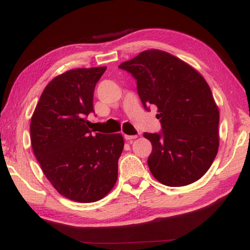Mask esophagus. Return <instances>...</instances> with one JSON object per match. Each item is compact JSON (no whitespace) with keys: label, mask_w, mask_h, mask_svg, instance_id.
I'll list each match as a JSON object with an SVG mask.
<instances>
[{"label":"esophagus","mask_w":250,"mask_h":250,"mask_svg":"<svg viewBox=\"0 0 250 250\" xmlns=\"http://www.w3.org/2000/svg\"><path fill=\"white\" fill-rule=\"evenodd\" d=\"M124 138L126 141H133L137 138V135H124Z\"/></svg>","instance_id":"obj_1"}]
</instances>
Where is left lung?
<instances>
[{"label": "left lung", "instance_id": "obj_1", "mask_svg": "<svg viewBox=\"0 0 250 250\" xmlns=\"http://www.w3.org/2000/svg\"><path fill=\"white\" fill-rule=\"evenodd\" d=\"M137 83L145 108L157 107L162 133L151 141L149 171L167 187L191 184L206 174L219 148V109L206 79L183 60L162 50H145L120 64Z\"/></svg>", "mask_w": 250, "mask_h": 250}]
</instances>
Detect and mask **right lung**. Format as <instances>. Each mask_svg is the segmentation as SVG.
<instances>
[{"label": "right lung", "mask_w": 250, "mask_h": 250, "mask_svg": "<svg viewBox=\"0 0 250 250\" xmlns=\"http://www.w3.org/2000/svg\"><path fill=\"white\" fill-rule=\"evenodd\" d=\"M106 67L78 68L45 86L34 109L30 134L34 155L52 187L69 200L98 201L117 181L121 134L93 133L96 83Z\"/></svg>", "instance_id": "1"}]
</instances>
